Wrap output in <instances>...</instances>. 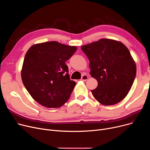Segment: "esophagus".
I'll use <instances>...</instances> for the list:
<instances>
[{
    "label": "esophagus",
    "mask_w": 150,
    "mask_h": 150,
    "mask_svg": "<svg viewBox=\"0 0 150 150\" xmlns=\"http://www.w3.org/2000/svg\"><path fill=\"white\" fill-rule=\"evenodd\" d=\"M88 78H89V76H88L87 75H83L82 76L81 78V80L85 81H86V80H88Z\"/></svg>",
    "instance_id": "obj_1"
}]
</instances>
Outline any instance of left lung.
Listing matches in <instances>:
<instances>
[{
    "mask_svg": "<svg viewBox=\"0 0 150 150\" xmlns=\"http://www.w3.org/2000/svg\"><path fill=\"white\" fill-rule=\"evenodd\" d=\"M81 50L89 60L90 75L98 81L91 91L101 105L109 106L123 100L130 91L136 75V65L122 42L111 39L84 45Z\"/></svg>",
    "mask_w": 150,
    "mask_h": 150,
    "instance_id": "8db88e82",
    "label": "left lung"
}]
</instances>
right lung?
Returning <instances> with one entry per match:
<instances>
[{"mask_svg": "<svg viewBox=\"0 0 150 150\" xmlns=\"http://www.w3.org/2000/svg\"><path fill=\"white\" fill-rule=\"evenodd\" d=\"M77 50L50 41L31 46L21 70L23 85L36 101L49 108H59L70 98L76 84L70 80L65 62Z\"/></svg>", "mask_w": 150, "mask_h": 150, "instance_id": "right-lung-1", "label": "right lung"}]
</instances>
